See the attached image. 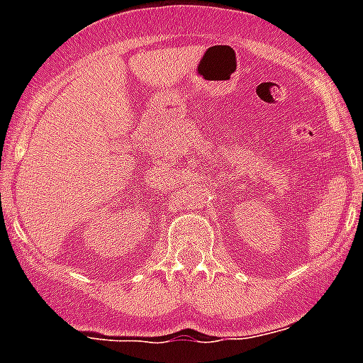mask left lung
<instances>
[{
  "label": "left lung",
  "mask_w": 363,
  "mask_h": 363,
  "mask_svg": "<svg viewBox=\"0 0 363 363\" xmlns=\"http://www.w3.org/2000/svg\"><path fill=\"white\" fill-rule=\"evenodd\" d=\"M362 168H363V164H362Z\"/></svg>",
  "instance_id": "8db88e82"
}]
</instances>
